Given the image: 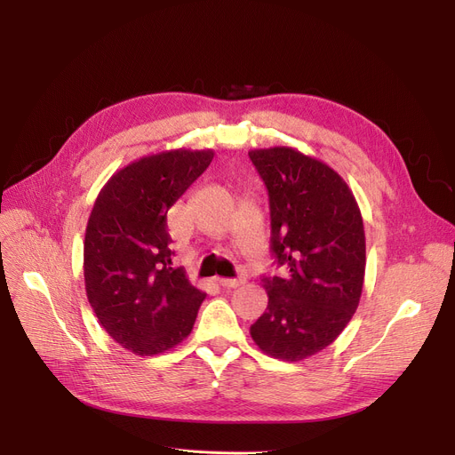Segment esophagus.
<instances>
[{
  "label": "esophagus",
  "instance_id": "esophagus-1",
  "mask_svg": "<svg viewBox=\"0 0 455 455\" xmlns=\"http://www.w3.org/2000/svg\"><path fill=\"white\" fill-rule=\"evenodd\" d=\"M218 282L227 290H234V288H237V285L243 283V278H220Z\"/></svg>",
  "mask_w": 455,
  "mask_h": 455
}]
</instances>
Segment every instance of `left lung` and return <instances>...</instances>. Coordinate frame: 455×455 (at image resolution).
<instances>
[{
	"label": "left lung",
	"instance_id": "8db88e82",
	"mask_svg": "<svg viewBox=\"0 0 455 455\" xmlns=\"http://www.w3.org/2000/svg\"><path fill=\"white\" fill-rule=\"evenodd\" d=\"M269 194L271 252L285 269L261 276L267 312L251 336L266 354L300 362L338 339L360 304L365 230L347 182L291 148L249 153Z\"/></svg>",
	"mask_w": 455,
	"mask_h": 455
}]
</instances>
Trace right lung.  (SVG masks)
I'll return each instance as SVG.
<instances>
[{
  "instance_id": "obj_1",
  "label": "right lung",
  "mask_w": 455,
  "mask_h": 455,
  "mask_svg": "<svg viewBox=\"0 0 455 455\" xmlns=\"http://www.w3.org/2000/svg\"><path fill=\"white\" fill-rule=\"evenodd\" d=\"M213 151L175 149L143 156L110 177L84 235V283L108 336L138 355L182 343L206 293L172 267L170 210L210 165Z\"/></svg>"
}]
</instances>
